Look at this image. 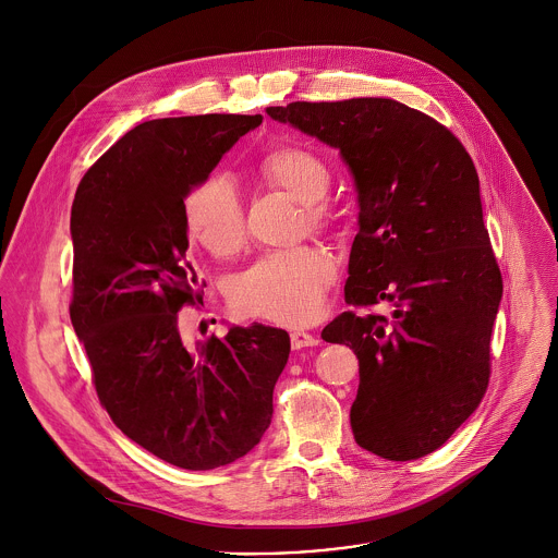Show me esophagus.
Segmentation results:
<instances>
[{
    "instance_id": "obj_1",
    "label": "esophagus",
    "mask_w": 558,
    "mask_h": 558,
    "mask_svg": "<svg viewBox=\"0 0 558 558\" xmlns=\"http://www.w3.org/2000/svg\"><path fill=\"white\" fill-rule=\"evenodd\" d=\"M290 340H292V349H296V351L305 349V347H316L318 344V338L307 333V331H292Z\"/></svg>"
}]
</instances>
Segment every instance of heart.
Here are the masks:
<instances>
[{"label": "heart", "instance_id": "b5f03b06", "mask_svg": "<svg viewBox=\"0 0 558 558\" xmlns=\"http://www.w3.org/2000/svg\"><path fill=\"white\" fill-rule=\"evenodd\" d=\"M257 173L268 186L286 190L303 203L310 229L331 231L336 227V214L325 201L331 171L318 154L301 145H272L262 154ZM184 216L190 238L216 257L235 255L246 240L240 196L220 175L190 186ZM333 281L331 255L316 244H303L268 253L240 272L229 286V305L240 316L299 327L318 314Z\"/></svg>", "mask_w": 558, "mask_h": 558}]
</instances>
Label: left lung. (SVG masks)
I'll list each match as a JSON object with an SVG mask.
<instances>
[{"label": "left lung", "mask_w": 558, "mask_h": 558, "mask_svg": "<svg viewBox=\"0 0 558 558\" xmlns=\"http://www.w3.org/2000/svg\"><path fill=\"white\" fill-rule=\"evenodd\" d=\"M340 149L360 192L344 299L391 316L344 312L323 340L360 360L355 441L389 461L420 459L481 404L502 275L483 222L478 173L461 141L393 99L266 108Z\"/></svg>", "instance_id": "obj_1"}]
</instances>
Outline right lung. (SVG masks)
<instances>
[{
	"instance_id": "right-lung-1",
	"label": "right lung",
	"mask_w": 558,
	"mask_h": 558,
	"mask_svg": "<svg viewBox=\"0 0 558 558\" xmlns=\"http://www.w3.org/2000/svg\"><path fill=\"white\" fill-rule=\"evenodd\" d=\"M262 114L145 121L82 178L71 207V323L101 407L158 459L214 470L253 450L272 417L290 336L253 323L187 349L203 305L186 259L184 198Z\"/></svg>"
}]
</instances>
